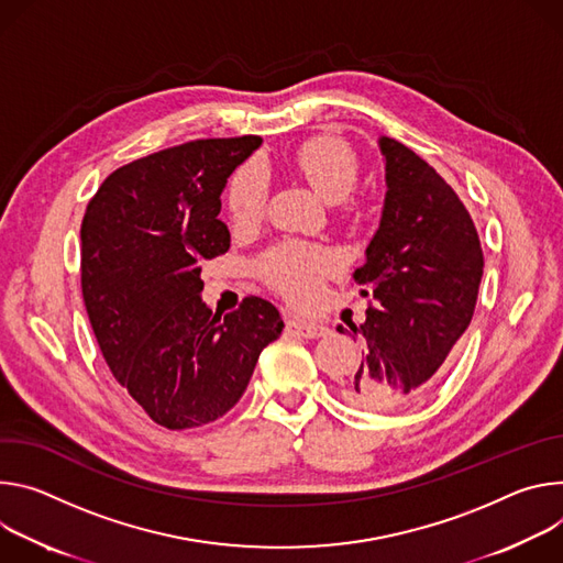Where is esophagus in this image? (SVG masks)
<instances>
[{"mask_svg":"<svg viewBox=\"0 0 563 563\" xmlns=\"http://www.w3.org/2000/svg\"><path fill=\"white\" fill-rule=\"evenodd\" d=\"M288 329H290L292 333H297V335H301V338H310V340L322 338V335H327V333H329V329H327L324 324L306 322V320H299V318L288 320Z\"/></svg>","mask_w":563,"mask_h":563,"instance_id":"obj_1","label":"esophagus"}]
</instances>
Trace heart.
Returning <instances> with one entry per match:
<instances>
[{"mask_svg": "<svg viewBox=\"0 0 563 563\" xmlns=\"http://www.w3.org/2000/svg\"><path fill=\"white\" fill-rule=\"evenodd\" d=\"M297 172L313 190L331 203L344 201L357 185L360 163L353 150L333 136H322L303 143L295 154ZM271 176L260 161L241 165L228 185V210L236 223H255L268 201ZM340 266L338 257L327 247L286 241L262 257V273L268 284L292 301H310Z\"/></svg>", "mask_w": 563, "mask_h": 563, "instance_id": "heart-1", "label": "heart"}]
</instances>
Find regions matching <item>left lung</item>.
<instances>
[{
    "label": "left lung",
    "instance_id": "left-lung-1",
    "mask_svg": "<svg viewBox=\"0 0 563 563\" xmlns=\"http://www.w3.org/2000/svg\"><path fill=\"white\" fill-rule=\"evenodd\" d=\"M378 145L387 192L366 262L353 273L371 303L366 320L351 324L364 349L342 398L389 411L427 396L443 378L474 316L483 250L445 178L394 139L380 136Z\"/></svg>",
    "mask_w": 563,
    "mask_h": 563
}]
</instances>
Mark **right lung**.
Listing matches in <instances>:
<instances>
[{"label":"right lung","instance_id":"obj_1","mask_svg":"<svg viewBox=\"0 0 563 563\" xmlns=\"http://www.w3.org/2000/svg\"><path fill=\"white\" fill-rule=\"evenodd\" d=\"M260 145V136L192 141L122 165L82 219V297L102 357L167 429L228 413L284 329L262 297L223 318L201 299V262L230 247L221 192Z\"/></svg>","mask_w":563,"mask_h":563}]
</instances>
